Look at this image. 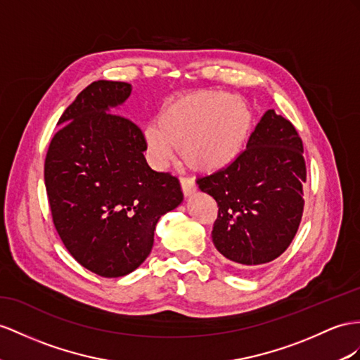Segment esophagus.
Wrapping results in <instances>:
<instances>
[{
  "mask_svg": "<svg viewBox=\"0 0 360 360\" xmlns=\"http://www.w3.org/2000/svg\"><path fill=\"white\" fill-rule=\"evenodd\" d=\"M181 187H182V191L186 196H190L196 191V184L191 178H181Z\"/></svg>",
  "mask_w": 360,
  "mask_h": 360,
  "instance_id": "obj_1",
  "label": "esophagus"
}]
</instances>
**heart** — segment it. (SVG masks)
<instances>
[{
    "label": "heart",
    "instance_id": "1",
    "mask_svg": "<svg viewBox=\"0 0 360 360\" xmlns=\"http://www.w3.org/2000/svg\"><path fill=\"white\" fill-rule=\"evenodd\" d=\"M156 123L158 127L147 126L144 131L155 161L165 162L176 149L191 169L213 172L240 152L250 114L236 97L196 92L165 105Z\"/></svg>",
    "mask_w": 360,
    "mask_h": 360
}]
</instances>
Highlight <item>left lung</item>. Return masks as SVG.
Returning a JSON list of instances; mask_svg holds the SVG:
<instances>
[{"label": "left lung", "mask_w": 360, "mask_h": 360, "mask_svg": "<svg viewBox=\"0 0 360 360\" xmlns=\"http://www.w3.org/2000/svg\"><path fill=\"white\" fill-rule=\"evenodd\" d=\"M302 152L295 126L269 109L246 149L225 167L196 179L219 207L211 231L216 250L237 268L269 263L292 243L304 211Z\"/></svg>", "instance_id": "8db88e82"}]
</instances>
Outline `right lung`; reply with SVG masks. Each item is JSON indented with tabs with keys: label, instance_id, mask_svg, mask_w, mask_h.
<instances>
[{
	"label": "right lung",
	"instance_id": "obj_1",
	"mask_svg": "<svg viewBox=\"0 0 360 360\" xmlns=\"http://www.w3.org/2000/svg\"><path fill=\"white\" fill-rule=\"evenodd\" d=\"M131 91L126 82L88 85L59 118L44 165L60 240L84 268L106 278L131 274L147 259L160 217L184 199L176 176L146 162L141 129L109 112Z\"/></svg>",
	"mask_w": 360,
	"mask_h": 360
}]
</instances>
